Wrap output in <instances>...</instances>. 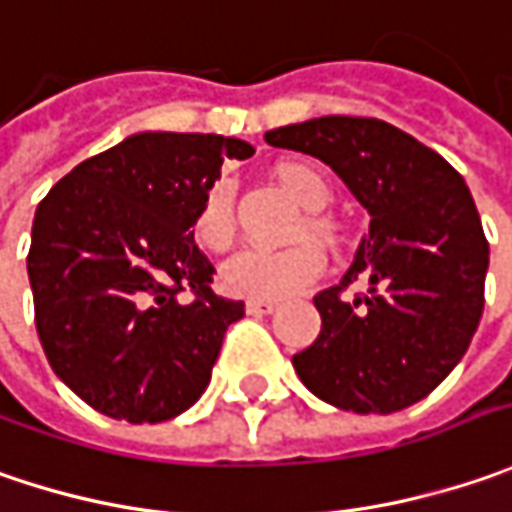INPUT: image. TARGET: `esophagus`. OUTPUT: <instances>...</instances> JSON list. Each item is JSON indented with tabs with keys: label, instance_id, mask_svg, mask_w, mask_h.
<instances>
[{
	"label": "esophagus",
	"instance_id": "obj_1",
	"mask_svg": "<svg viewBox=\"0 0 512 512\" xmlns=\"http://www.w3.org/2000/svg\"><path fill=\"white\" fill-rule=\"evenodd\" d=\"M275 300H246V312L249 315H269V312H275Z\"/></svg>",
	"mask_w": 512,
	"mask_h": 512
}]
</instances>
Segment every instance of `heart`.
Wrapping results in <instances>:
<instances>
[{"mask_svg":"<svg viewBox=\"0 0 512 512\" xmlns=\"http://www.w3.org/2000/svg\"><path fill=\"white\" fill-rule=\"evenodd\" d=\"M280 186L309 209L300 232H315L329 237L335 223L329 214L318 209L332 197V186L326 174L306 163H280L275 168ZM237 234V214H234V183L229 177L214 180L206 189L197 214H194V237L203 249L223 252L229 249ZM326 257L321 246L312 240H300L286 249H243L223 266V286L252 300H283L303 292L309 283L321 278Z\"/></svg>","mask_w":512,"mask_h":512,"instance_id":"b5f03b06","label":"heart"}]
</instances>
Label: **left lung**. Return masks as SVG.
Returning <instances> with one entry per match:
<instances>
[{"label": "left lung", "mask_w": 512, "mask_h": 512, "mask_svg": "<svg viewBox=\"0 0 512 512\" xmlns=\"http://www.w3.org/2000/svg\"><path fill=\"white\" fill-rule=\"evenodd\" d=\"M266 143L323 160L369 212V234L338 286L315 295L321 335L292 358L321 401L398 412L464 358L484 309L490 246L464 177L433 148L372 117H318ZM370 289L343 298L352 279Z\"/></svg>", "instance_id": "obj_1"}]
</instances>
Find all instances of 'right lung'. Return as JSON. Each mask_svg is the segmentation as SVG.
<instances>
[{"label": "right lung", "instance_id": "1", "mask_svg": "<svg viewBox=\"0 0 512 512\" xmlns=\"http://www.w3.org/2000/svg\"><path fill=\"white\" fill-rule=\"evenodd\" d=\"M252 154L232 137L145 131L79 163L36 206L39 344L88 407L160 424L203 395L243 300L214 292L191 226L223 160Z\"/></svg>", "mask_w": 512, "mask_h": 512}]
</instances>
